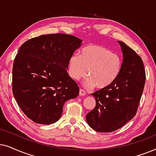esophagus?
Returning a JSON list of instances; mask_svg holds the SVG:
<instances>
[{
    "mask_svg": "<svg viewBox=\"0 0 156 156\" xmlns=\"http://www.w3.org/2000/svg\"><path fill=\"white\" fill-rule=\"evenodd\" d=\"M86 94V91H85L84 90H83V89L80 88V91H79V95H80V96H83V95H85Z\"/></svg>",
    "mask_w": 156,
    "mask_h": 156,
    "instance_id": "34e87169",
    "label": "esophagus"
}]
</instances>
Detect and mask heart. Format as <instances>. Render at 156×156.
<instances>
[{
	"mask_svg": "<svg viewBox=\"0 0 156 156\" xmlns=\"http://www.w3.org/2000/svg\"><path fill=\"white\" fill-rule=\"evenodd\" d=\"M121 68L122 60L118 54L101 45H88L81 49L80 55H72L68 73L73 79L79 80L87 70L86 86L105 88L115 82Z\"/></svg>",
	"mask_w": 156,
	"mask_h": 156,
	"instance_id": "heart-1",
	"label": "heart"
}]
</instances>
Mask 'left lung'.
<instances>
[{"label":"left lung","mask_w":156,"mask_h":156,"mask_svg":"<svg viewBox=\"0 0 156 156\" xmlns=\"http://www.w3.org/2000/svg\"><path fill=\"white\" fill-rule=\"evenodd\" d=\"M118 42L123 56L119 76L111 86L91 94L96 105L86 115L89 126L98 132L115 131L136 115L146 82L141 58L125 43Z\"/></svg>","instance_id":"left-lung-1"}]
</instances>
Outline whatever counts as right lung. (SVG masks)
<instances>
[{
    "mask_svg": "<svg viewBox=\"0 0 156 156\" xmlns=\"http://www.w3.org/2000/svg\"><path fill=\"white\" fill-rule=\"evenodd\" d=\"M81 42L71 35L55 33L31 38L20 46L13 63L12 90L20 109L35 123H55L64 103L78 95L79 87L67 68Z\"/></svg>",
    "mask_w": 156,
    "mask_h": 156,
    "instance_id": "obj_1",
    "label": "right lung"
}]
</instances>
